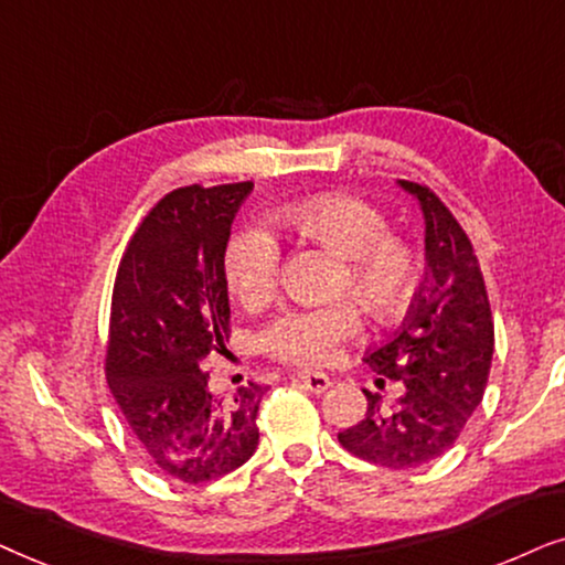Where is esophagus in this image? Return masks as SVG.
<instances>
[{
    "mask_svg": "<svg viewBox=\"0 0 565 565\" xmlns=\"http://www.w3.org/2000/svg\"><path fill=\"white\" fill-rule=\"evenodd\" d=\"M297 382L302 387L310 390V393H318V395L326 393V390L333 385V380H330L328 374H322V372H299Z\"/></svg>",
    "mask_w": 565,
    "mask_h": 565,
    "instance_id": "1",
    "label": "esophagus"
}]
</instances>
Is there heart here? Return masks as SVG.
I'll return each instance as SVG.
<instances>
[{
  "label": "heart",
  "mask_w": 565,
  "mask_h": 565,
  "mask_svg": "<svg viewBox=\"0 0 565 565\" xmlns=\"http://www.w3.org/2000/svg\"><path fill=\"white\" fill-rule=\"evenodd\" d=\"M278 227L302 245L341 255L335 291L351 295L366 318L397 328L416 310L424 289V258L408 237L390 232L377 204L349 191L297 195L274 209ZM281 270V247L263 227H245L230 239L224 276L232 297L260 307L274 297ZM359 330V310L349 299L289 307L263 330L260 343L270 356L299 366H322L335 359L343 341Z\"/></svg>",
  "instance_id": "heart-1"
}]
</instances>
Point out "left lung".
Wrapping results in <instances>:
<instances>
[{"label":"left lung","instance_id":"1","mask_svg":"<svg viewBox=\"0 0 565 565\" xmlns=\"http://www.w3.org/2000/svg\"><path fill=\"white\" fill-rule=\"evenodd\" d=\"M426 220V278L416 310L366 364L403 385L393 411L366 395V413L338 434L343 449L390 470H408L455 447L483 401L493 361V315L470 237L428 185L401 180Z\"/></svg>","mask_w":565,"mask_h":565}]
</instances>
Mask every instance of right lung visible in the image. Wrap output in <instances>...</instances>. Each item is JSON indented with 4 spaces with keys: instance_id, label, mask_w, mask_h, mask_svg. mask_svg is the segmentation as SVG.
Returning a JSON list of instances; mask_svg holds the SVG:
<instances>
[{
    "instance_id": "obj_1",
    "label": "right lung",
    "mask_w": 565,
    "mask_h": 565,
    "mask_svg": "<svg viewBox=\"0 0 565 565\" xmlns=\"http://www.w3.org/2000/svg\"><path fill=\"white\" fill-rule=\"evenodd\" d=\"M250 180L185 185L149 209L118 263L105 377L149 462L183 483H206L250 460L266 387L212 395L201 370L230 341L224 253Z\"/></svg>"
}]
</instances>
